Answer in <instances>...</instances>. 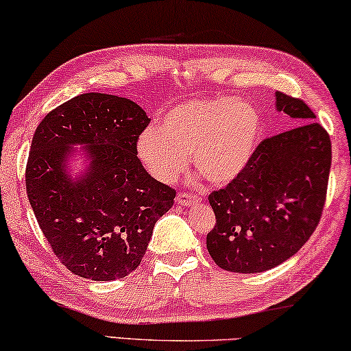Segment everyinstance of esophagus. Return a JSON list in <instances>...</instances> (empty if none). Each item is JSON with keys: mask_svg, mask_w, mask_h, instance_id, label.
Segmentation results:
<instances>
[{"mask_svg": "<svg viewBox=\"0 0 351 351\" xmlns=\"http://www.w3.org/2000/svg\"><path fill=\"white\" fill-rule=\"evenodd\" d=\"M176 202L179 203V204H182V206H190V204H193V203L198 202V197H197V195L182 192V193L177 195Z\"/></svg>", "mask_w": 351, "mask_h": 351, "instance_id": "obj_1", "label": "esophagus"}]
</instances>
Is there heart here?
I'll return each instance as SVG.
<instances>
[{
  "instance_id": "heart-1",
  "label": "heart",
  "mask_w": 351,
  "mask_h": 351,
  "mask_svg": "<svg viewBox=\"0 0 351 351\" xmlns=\"http://www.w3.org/2000/svg\"><path fill=\"white\" fill-rule=\"evenodd\" d=\"M263 132L252 103L234 97L192 98L171 108L136 140V154L159 182L176 180L192 162L204 179L224 185L245 171Z\"/></svg>"
}]
</instances>
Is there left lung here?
Segmentation results:
<instances>
[{
  "mask_svg": "<svg viewBox=\"0 0 351 351\" xmlns=\"http://www.w3.org/2000/svg\"><path fill=\"white\" fill-rule=\"evenodd\" d=\"M276 109L298 125L263 140L242 174L208 197L216 226L206 248L226 271L272 269L319 224L332 161L329 134L303 99L276 92Z\"/></svg>",
  "mask_w": 351,
  "mask_h": 351,
  "instance_id": "obj_1",
  "label": "left lung"
}]
</instances>
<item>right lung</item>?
Here are the masks:
<instances>
[{
  "mask_svg": "<svg viewBox=\"0 0 351 351\" xmlns=\"http://www.w3.org/2000/svg\"><path fill=\"white\" fill-rule=\"evenodd\" d=\"M149 119L138 104L84 93L53 109L36 127L25 169L30 206L59 261L92 280L122 279L138 267L153 227L176 190L145 171L136 140ZM84 144L89 169L66 171Z\"/></svg>",
  "mask_w": 351,
  "mask_h": 351,
  "instance_id": "add662e5",
  "label": "right lung"
}]
</instances>
